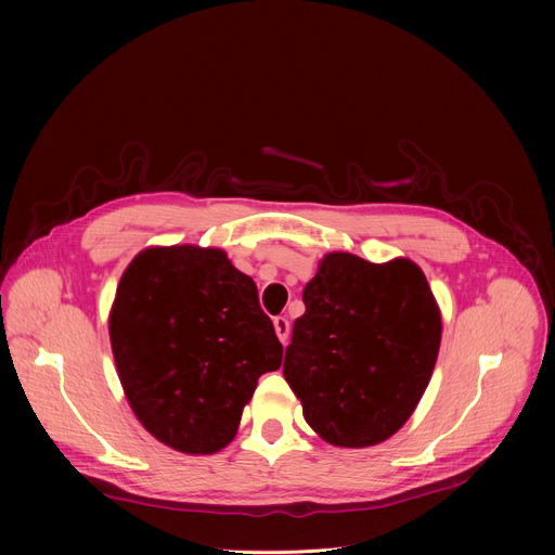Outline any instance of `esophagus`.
Returning a JSON list of instances; mask_svg holds the SVG:
<instances>
[{
  "label": "esophagus",
  "mask_w": 555,
  "mask_h": 555,
  "mask_svg": "<svg viewBox=\"0 0 555 555\" xmlns=\"http://www.w3.org/2000/svg\"><path fill=\"white\" fill-rule=\"evenodd\" d=\"M274 331H276L279 341L285 344L287 337H289V322H287L285 317H274Z\"/></svg>",
  "instance_id": "obj_1"
}]
</instances>
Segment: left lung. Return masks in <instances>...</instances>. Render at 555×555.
<instances>
[{
  "label": "left lung",
  "mask_w": 555,
  "mask_h": 555,
  "mask_svg": "<svg viewBox=\"0 0 555 555\" xmlns=\"http://www.w3.org/2000/svg\"><path fill=\"white\" fill-rule=\"evenodd\" d=\"M304 304L283 375L306 423L337 448L387 441L414 414L439 358L441 310L423 270L402 256L369 262L333 251Z\"/></svg>",
  "instance_id": "1"
}]
</instances>
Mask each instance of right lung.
<instances>
[{"label": "right lung", "mask_w": 555, "mask_h": 555, "mask_svg": "<svg viewBox=\"0 0 555 555\" xmlns=\"http://www.w3.org/2000/svg\"><path fill=\"white\" fill-rule=\"evenodd\" d=\"M124 393L155 439L216 454L238 431L258 377L283 346L256 283L218 247H145L126 268L109 310Z\"/></svg>", "instance_id": "right-lung-1"}]
</instances>
